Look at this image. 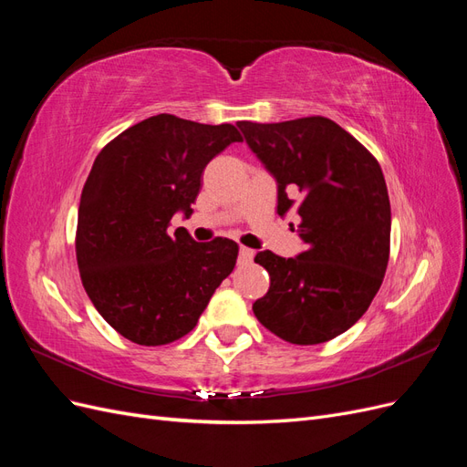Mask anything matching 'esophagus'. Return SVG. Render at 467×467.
<instances>
[{"label": "esophagus", "instance_id": "1", "mask_svg": "<svg viewBox=\"0 0 467 467\" xmlns=\"http://www.w3.org/2000/svg\"><path fill=\"white\" fill-rule=\"evenodd\" d=\"M253 257H255V251H253V249H247V247L239 249V261H242V263H251Z\"/></svg>", "mask_w": 467, "mask_h": 467}]
</instances>
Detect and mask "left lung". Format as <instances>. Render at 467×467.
I'll list each match as a JSON object with an SVG mask.
<instances>
[{"label": "left lung", "mask_w": 467, "mask_h": 467, "mask_svg": "<svg viewBox=\"0 0 467 467\" xmlns=\"http://www.w3.org/2000/svg\"><path fill=\"white\" fill-rule=\"evenodd\" d=\"M237 126L276 181L278 216H294L306 244L290 259L257 253L271 288L253 312L292 345L329 341L364 316L386 275L391 208L384 173L331 119Z\"/></svg>", "instance_id": "8db88e82"}]
</instances>
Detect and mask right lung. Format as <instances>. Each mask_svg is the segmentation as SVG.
<instances>
[{
    "mask_svg": "<svg viewBox=\"0 0 467 467\" xmlns=\"http://www.w3.org/2000/svg\"><path fill=\"white\" fill-rule=\"evenodd\" d=\"M242 142L232 124L155 115L109 142L91 167L78 212L76 253L97 312L136 345L173 343L194 329L235 266L237 244H199L185 228L204 167Z\"/></svg>",
    "mask_w": 467,
    "mask_h": 467,
    "instance_id": "1",
    "label": "right lung"
}]
</instances>
